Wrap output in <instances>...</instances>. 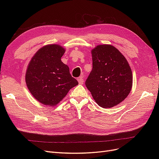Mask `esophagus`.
<instances>
[{
  "instance_id": "1",
  "label": "esophagus",
  "mask_w": 159,
  "mask_h": 159,
  "mask_svg": "<svg viewBox=\"0 0 159 159\" xmlns=\"http://www.w3.org/2000/svg\"><path fill=\"white\" fill-rule=\"evenodd\" d=\"M78 82H79V84H80V85L83 84H84V81L83 76H80V78H78Z\"/></svg>"
}]
</instances>
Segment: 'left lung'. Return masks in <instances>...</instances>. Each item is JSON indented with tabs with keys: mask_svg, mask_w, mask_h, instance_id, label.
Masks as SVG:
<instances>
[{
	"mask_svg": "<svg viewBox=\"0 0 159 159\" xmlns=\"http://www.w3.org/2000/svg\"><path fill=\"white\" fill-rule=\"evenodd\" d=\"M93 68L85 85L100 107L111 108L125 99L132 88L131 69L116 48L103 44L91 50Z\"/></svg>",
	"mask_w": 159,
	"mask_h": 159,
	"instance_id": "obj_1",
	"label": "left lung"
}]
</instances>
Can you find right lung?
I'll list each match as a JSON object with an SVG mask.
<instances>
[{
	"mask_svg": "<svg viewBox=\"0 0 159 159\" xmlns=\"http://www.w3.org/2000/svg\"><path fill=\"white\" fill-rule=\"evenodd\" d=\"M65 53L57 44L41 48L32 57L26 72L30 92L41 103L55 106L78 84L70 74L69 67L61 61Z\"/></svg>",
	"mask_w": 159,
	"mask_h": 159,
	"instance_id": "add662e5",
	"label": "right lung"
}]
</instances>
